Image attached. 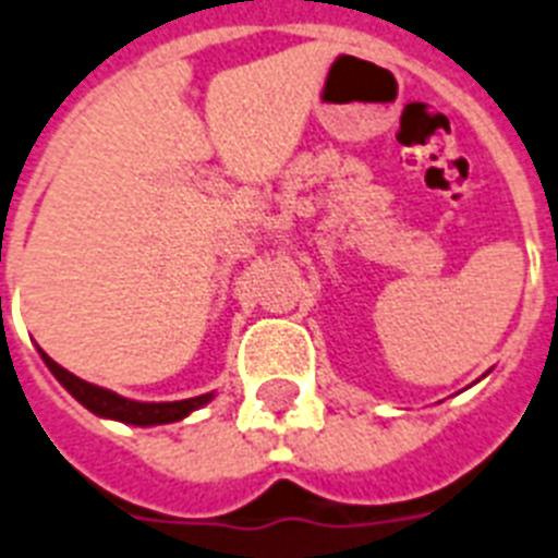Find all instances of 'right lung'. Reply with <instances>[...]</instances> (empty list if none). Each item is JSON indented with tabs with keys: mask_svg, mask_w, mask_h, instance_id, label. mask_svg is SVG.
Returning a JSON list of instances; mask_svg holds the SVG:
<instances>
[{
	"mask_svg": "<svg viewBox=\"0 0 558 558\" xmlns=\"http://www.w3.org/2000/svg\"><path fill=\"white\" fill-rule=\"evenodd\" d=\"M41 359H45V365L50 367V373L62 381V388L82 402L90 413L105 418H117V422H128V425H168V422H179V418H185L187 413L207 404L214 399V393L205 396H193V399H182V402H133V399H124V396L113 393V390L96 388L90 381L80 379V376H73V373L64 371L62 365H57L53 359L48 356L45 351H39Z\"/></svg>",
	"mask_w": 558,
	"mask_h": 558,
	"instance_id": "add662e5",
	"label": "right lung"
}]
</instances>
